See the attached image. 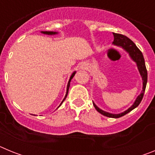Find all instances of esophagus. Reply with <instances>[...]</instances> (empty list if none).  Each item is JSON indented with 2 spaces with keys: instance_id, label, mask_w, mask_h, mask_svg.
Masks as SVG:
<instances>
[{
  "instance_id": "1",
  "label": "esophagus",
  "mask_w": 155,
  "mask_h": 155,
  "mask_svg": "<svg viewBox=\"0 0 155 155\" xmlns=\"http://www.w3.org/2000/svg\"><path fill=\"white\" fill-rule=\"evenodd\" d=\"M86 67H87V66H86L85 64H83V65H82L81 67V68L82 69H85V68H86Z\"/></svg>"
}]
</instances>
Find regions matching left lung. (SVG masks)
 Instances as JSON below:
<instances>
[{
  "instance_id": "left-lung-1",
  "label": "left lung",
  "mask_w": 155,
  "mask_h": 155,
  "mask_svg": "<svg viewBox=\"0 0 155 155\" xmlns=\"http://www.w3.org/2000/svg\"><path fill=\"white\" fill-rule=\"evenodd\" d=\"M114 35V41H113V44L116 46H119V47H121L123 50H125L127 53L129 54L130 59L132 60L134 62L136 63L137 67V69L139 71V73L141 77L142 82H143V87H142V91L140 92V94L137 97L136 100L134 101V104L131 105L130 107L127 109V110L123 112V113H118V114H115V113H108V112H105V111L102 110L100 108H98L95 103L93 102V105H94V108L98 111V113H100L101 114H102L103 116H107V117H111V118H120L121 116H124V115L127 114L128 113H130V111H132L133 109H134L135 108H137L139 105V104L141 102L142 98H143V94H144L145 88H146V85H147V71L146 69V66H145V61L144 58H143V56L142 54V53L140 52V50L137 47V46L135 45L134 42L132 40L129 39L128 37L125 36L124 35H121V34L118 33H113Z\"/></svg>"
}]
</instances>
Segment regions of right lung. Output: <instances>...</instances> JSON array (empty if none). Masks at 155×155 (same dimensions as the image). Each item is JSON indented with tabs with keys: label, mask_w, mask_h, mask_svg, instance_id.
<instances>
[{
	"label": "right lung",
	"mask_w": 155,
	"mask_h": 155,
	"mask_svg": "<svg viewBox=\"0 0 155 155\" xmlns=\"http://www.w3.org/2000/svg\"><path fill=\"white\" fill-rule=\"evenodd\" d=\"M41 33L42 34H45V35H57V34H58V32L57 31H41ZM75 74H76V71H74L73 73H72V74L71 75V77H70V79L69 81H68V86H67V91H66V94L65 96H64V99H63V101L61 102V103L60 104V105L58 106V108L61 106V105H62V103L64 102V100L66 99V98H67V96H68V90H69V87H70V84H71V79L73 78L74 76L75 75Z\"/></svg>",
	"instance_id": "add662e5"
}]
</instances>
